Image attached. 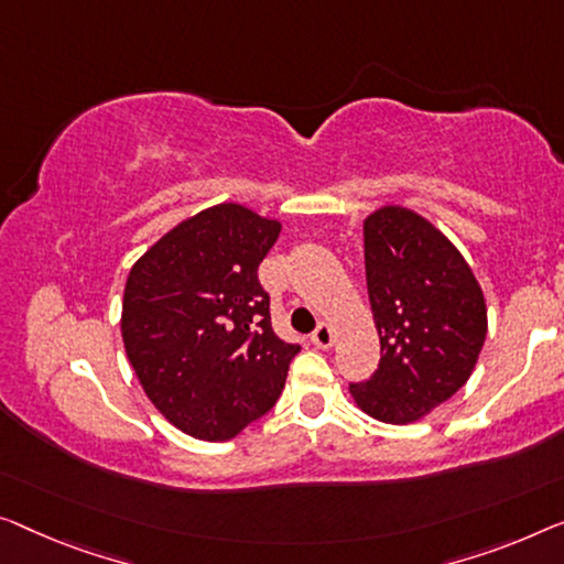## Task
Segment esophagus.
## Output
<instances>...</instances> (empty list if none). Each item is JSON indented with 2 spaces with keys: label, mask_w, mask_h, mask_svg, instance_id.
Segmentation results:
<instances>
[{
  "label": "esophagus",
  "mask_w": 564,
  "mask_h": 564,
  "mask_svg": "<svg viewBox=\"0 0 564 564\" xmlns=\"http://www.w3.org/2000/svg\"><path fill=\"white\" fill-rule=\"evenodd\" d=\"M311 341H314V347H318V349H329L334 344L332 326L329 324H318L316 332L311 334Z\"/></svg>",
  "instance_id": "1"
}]
</instances>
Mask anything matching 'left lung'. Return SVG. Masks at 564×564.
I'll use <instances>...</instances> for the list:
<instances>
[{
	"label": "left lung",
	"instance_id": "left-lung-1",
	"mask_svg": "<svg viewBox=\"0 0 564 564\" xmlns=\"http://www.w3.org/2000/svg\"><path fill=\"white\" fill-rule=\"evenodd\" d=\"M365 271L382 357L349 392L375 420L415 423L474 372L489 326L484 291L458 248L400 205L367 215Z\"/></svg>",
	"mask_w": 564,
	"mask_h": 564
}]
</instances>
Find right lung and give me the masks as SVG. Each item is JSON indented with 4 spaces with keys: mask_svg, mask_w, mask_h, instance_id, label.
<instances>
[{
    "mask_svg": "<svg viewBox=\"0 0 564 564\" xmlns=\"http://www.w3.org/2000/svg\"><path fill=\"white\" fill-rule=\"evenodd\" d=\"M279 232V220L223 202L162 235L126 279V357L159 413L192 438L230 441L265 415L299 355L275 336L258 281Z\"/></svg>",
    "mask_w": 564,
    "mask_h": 564,
    "instance_id": "add662e5",
    "label": "right lung"
}]
</instances>
